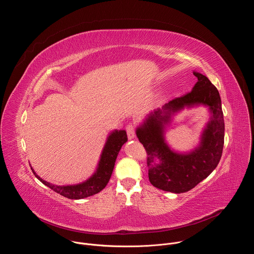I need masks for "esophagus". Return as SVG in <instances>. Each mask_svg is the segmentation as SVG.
I'll return each mask as SVG.
<instances>
[{
	"label": "esophagus",
	"instance_id": "34e87169",
	"mask_svg": "<svg viewBox=\"0 0 254 254\" xmlns=\"http://www.w3.org/2000/svg\"><path fill=\"white\" fill-rule=\"evenodd\" d=\"M126 129H127V137H128L129 139H131V138H133V137L135 136V132H134V127H133L131 124L127 125V127H126Z\"/></svg>",
	"mask_w": 254,
	"mask_h": 254
}]
</instances>
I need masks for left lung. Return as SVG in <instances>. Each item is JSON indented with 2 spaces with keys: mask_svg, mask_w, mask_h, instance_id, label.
Returning <instances> with one entry per match:
<instances>
[{
  "mask_svg": "<svg viewBox=\"0 0 254 254\" xmlns=\"http://www.w3.org/2000/svg\"><path fill=\"white\" fill-rule=\"evenodd\" d=\"M198 81L189 93L177 97L144 119L135 133L148 154L149 180L163 191L184 193L206 179L219 164L224 144V119L221 98L211 81L193 72ZM208 106L211 113L199 146L189 153L173 151L164 140L165 125L185 107Z\"/></svg>",
  "mask_w": 254,
  "mask_h": 254,
  "instance_id": "8db88e82",
  "label": "left lung"
}]
</instances>
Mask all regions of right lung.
<instances>
[{"instance_id":"1","label":"right lung","mask_w":254,"mask_h":254,"mask_svg":"<svg viewBox=\"0 0 254 254\" xmlns=\"http://www.w3.org/2000/svg\"><path fill=\"white\" fill-rule=\"evenodd\" d=\"M127 141V131L124 129L121 130H114L111 134L107 136L106 142L103 147L102 153L100 155V159L94 174L87 179L82 183L76 185H67V186H57L51 183L46 182L42 178H40L36 172L32 169L35 177L40 182H42L45 186L52 189L54 192L68 198V199H83L94 194H97L102 189L105 188L108 181H110L114 168L115 163L118 158V155L123 147V144Z\"/></svg>"}]
</instances>
